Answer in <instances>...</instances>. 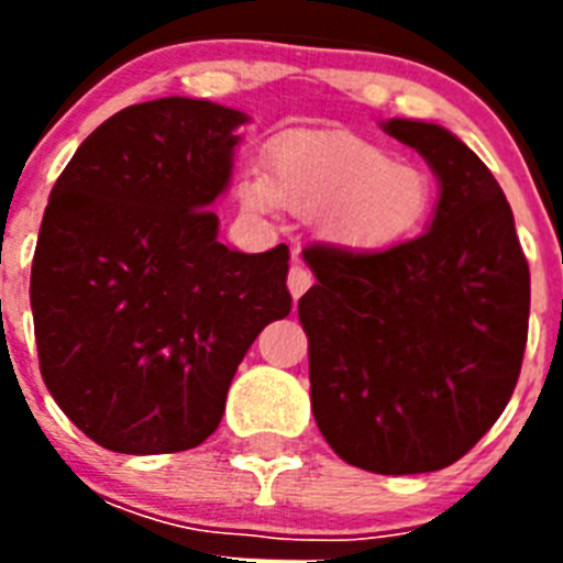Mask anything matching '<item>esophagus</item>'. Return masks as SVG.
Wrapping results in <instances>:
<instances>
[{
    "label": "esophagus",
    "mask_w": 563,
    "mask_h": 563,
    "mask_svg": "<svg viewBox=\"0 0 563 563\" xmlns=\"http://www.w3.org/2000/svg\"><path fill=\"white\" fill-rule=\"evenodd\" d=\"M310 285H312V273L301 265H290V273H287V290H290V296L296 298V301L310 290Z\"/></svg>",
    "instance_id": "esophagus-1"
}]
</instances>
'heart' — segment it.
<instances>
[{"label": "heart", "instance_id": "1", "mask_svg": "<svg viewBox=\"0 0 563 563\" xmlns=\"http://www.w3.org/2000/svg\"><path fill=\"white\" fill-rule=\"evenodd\" d=\"M245 211L265 217L285 208L321 217L332 242L355 251L395 245L415 231L431 206L426 172L375 143L343 134H290L267 148L262 180L239 183Z\"/></svg>", "mask_w": 563, "mask_h": 563}]
</instances>
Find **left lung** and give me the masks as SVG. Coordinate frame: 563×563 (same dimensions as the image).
Instances as JSON below:
<instances>
[{"mask_svg":"<svg viewBox=\"0 0 563 563\" xmlns=\"http://www.w3.org/2000/svg\"><path fill=\"white\" fill-rule=\"evenodd\" d=\"M380 126L434 172V220L386 251L312 247L318 282L298 318L332 451L372 474H429L474 449L514 395L530 267L499 183L456 134L402 118Z\"/></svg>","mask_w":563,"mask_h":563,"instance_id":"1","label":"left lung"}]
</instances>
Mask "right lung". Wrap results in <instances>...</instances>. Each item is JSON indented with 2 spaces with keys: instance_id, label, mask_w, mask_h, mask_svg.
I'll return each mask as SVG.
<instances>
[{
  "instance_id": "add662e5",
  "label": "right lung",
  "mask_w": 563,
  "mask_h": 563,
  "mask_svg": "<svg viewBox=\"0 0 563 563\" xmlns=\"http://www.w3.org/2000/svg\"><path fill=\"white\" fill-rule=\"evenodd\" d=\"M245 112L157 98L114 112L62 172L38 231L30 307L53 400L98 445L174 454L217 431L256 335L290 312L287 245H222Z\"/></svg>"
}]
</instances>
